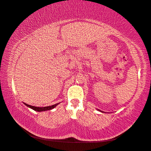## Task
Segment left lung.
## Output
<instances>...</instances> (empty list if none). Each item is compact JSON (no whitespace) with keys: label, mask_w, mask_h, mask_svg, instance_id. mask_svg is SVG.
I'll return each mask as SVG.
<instances>
[{"label":"left lung","mask_w":151,"mask_h":151,"mask_svg":"<svg viewBox=\"0 0 151 151\" xmlns=\"http://www.w3.org/2000/svg\"><path fill=\"white\" fill-rule=\"evenodd\" d=\"M98 111H100V110H99V109H98ZM101 112H103V111H101Z\"/></svg>","instance_id":"8db88e82"}]
</instances>
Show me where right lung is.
<instances>
[{
  "label": "right lung",
  "instance_id": "right-lung-1",
  "mask_svg": "<svg viewBox=\"0 0 151 151\" xmlns=\"http://www.w3.org/2000/svg\"><path fill=\"white\" fill-rule=\"evenodd\" d=\"M24 104L26 106L28 107L29 108H31L32 109H33L34 111H38V112H41V111H48V110H51L52 109H54L55 107L57 106V105L59 104V103L56 104H54V105H50V106H47V107H35V106H32L30 105H28L25 104V103H24Z\"/></svg>",
  "mask_w": 151,
  "mask_h": 151
}]
</instances>
